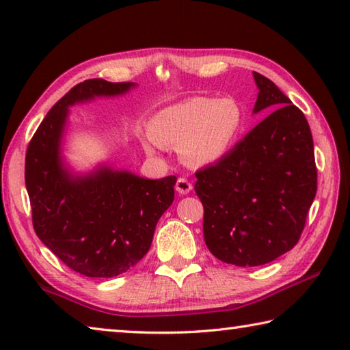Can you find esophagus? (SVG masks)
<instances>
[{"label": "esophagus", "mask_w": 350, "mask_h": 350, "mask_svg": "<svg viewBox=\"0 0 350 350\" xmlns=\"http://www.w3.org/2000/svg\"><path fill=\"white\" fill-rule=\"evenodd\" d=\"M193 189V183L187 180L185 177H179L176 182V191L179 194H188Z\"/></svg>", "instance_id": "esophagus-1"}]
</instances>
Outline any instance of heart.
<instances>
[{
	"mask_svg": "<svg viewBox=\"0 0 350 350\" xmlns=\"http://www.w3.org/2000/svg\"><path fill=\"white\" fill-rule=\"evenodd\" d=\"M242 120L241 106L233 98L191 97L159 111L150 123V135L157 145L180 148L187 163L205 167L230 151Z\"/></svg>",
	"mask_w": 350,
	"mask_h": 350,
	"instance_id": "heart-1",
	"label": "heart"
}]
</instances>
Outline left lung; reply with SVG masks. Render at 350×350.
I'll return each mask as SVG.
<instances>
[{"mask_svg":"<svg viewBox=\"0 0 350 350\" xmlns=\"http://www.w3.org/2000/svg\"><path fill=\"white\" fill-rule=\"evenodd\" d=\"M253 75L259 90L253 112L270 114L221 161L196 171L194 185L206 247L238 267L264 265L292 250L317 194L309 123L273 81Z\"/></svg>","mask_w":350,"mask_h":350,"instance_id":"1","label":"left lung"}]
</instances>
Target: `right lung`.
Wrapping results in <instances>:
<instances>
[{
	"label": "right lung",
	"mask_w": 350,
	"mask_h": 350,
	"mask_svg": "<svg viewBox=\"0 0 350 350\" xmlns=\"http://www.w3.org/2000/svg\"><path fill=\"white\" fill-rule=\"evenodd\" d=\"M133 86L103 79L79 83L52 106L27 146L25 179L35 233L69 269L90 278H112L134 267L174 200L176 176L150 180L109 167L74 176L63 167L68 106L120 96Z\"/></svg>",
	"instance_id": "obj_1"
}]
</instances>
